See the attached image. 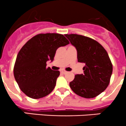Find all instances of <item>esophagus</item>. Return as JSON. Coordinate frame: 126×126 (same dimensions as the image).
<instances>
[{
  "label": "esophagus",
  "instance_id": "obj_1",
  "mask_svg": "<svg viewBox=\"0 0 126 126\" xmlns=\"http://www.w3.org/2000/svg\"><path fill=\"white\" fill-rule=\"evenodd\" d=\"M61 73H63V74H65V73H67V72H66L65 70H63L61 71Z\"/></svg>",
  "mask_w": 126,
  "mask_h": 126
}]
</instances>
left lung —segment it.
Instances as JSON below:
<instances>
[{
    "mask_svg": "<svg viewBox=\"0 0 126 126\" xmlns=\"http://www.w3.org/2000/svg\"><path fill=\"white\" fill-rule=\"evenodd\" d=\"M77 51L78 63L85 64L83 74H77L70 83L76 94L91 99L105 90L110 81L113 65L107 51L97 41L78 34H65Z\"/></svg>",
    "mask_w": 126,
    "mask_h": 126,
    "instance_id": "obj_1",
    "label": "left lung"
}]
</instances>
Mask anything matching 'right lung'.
<instances>
[{"label":"right lung","instance_id":"obj_1","mask_svg":"<svg viewBox=\"0 0 126 126\" xmlns=\"http://www.w3.org/2000/svg\"><path fill=\"white\" fill-rule=\"evenodd\" d=\"M69 44L62 34L40 33L27 41L17 55L13 73L19 88L32 99H40L50 94L60 75L58 70L47 68L53 61L57 49Z\"/></svg>","mask_w":126,"mask_h":126}]
</instances>
